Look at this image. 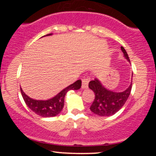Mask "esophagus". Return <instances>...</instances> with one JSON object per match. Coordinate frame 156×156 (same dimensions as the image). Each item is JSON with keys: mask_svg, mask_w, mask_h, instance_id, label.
Segmentation results:
<instances>
[{"mask_svg": "<svg viewBox=\"0 0 156 156\" xmlns=\"http://www.w3.org/2000/svg\"><path fill=\"white\" fill-rule=\"evenodd\" d=\"M89 81V78H83L82 79V89H87L88 88V83Z\"/></svg>", "mask_w": 156, "mask_h": 156, "instance_id": "obj_1", "label": "esophagus"}]
</instances>
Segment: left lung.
Returning <instances> with one entry per match:
<instances>
[{
    "label": "left lung",
    "instance_id": "left-lung-1",
    "mask_svg": "<svg viewBox=\"0 0 156 156\" xmlns=\"http://www.w3.org/2000/svg\"><path fill=\"white\" fill-rule=\"evenodd\" d=\"M121 50L125 58L130 62L125 48L121 47ZM89 87L95 94V98L90 107L91 111L101 117H108L117 113L125 105L131 92L132 83L126 90L122 92H112L105 89L97 78L89 82Z\"/></svg>",
    "mask_w": 156,
    "mask_h": 156
}]
</instances>
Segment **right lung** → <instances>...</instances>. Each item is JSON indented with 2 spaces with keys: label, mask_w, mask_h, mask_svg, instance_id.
Returning a JSON list of instances; mask_svg holds the SVG:
<instances>
[{
  "label": "right lung",
  "mask_w": 156,
  "mask_h": 156,
  "mask_svg": "<svg viewBox=\"0 0 156 156\" xmlns=\"http://www.w3.org/2000/svg\"><path fill=\"white\" fill-rule=\"evenodd\" d=\"M51 35V34H47L46 36ZM81 87V80H78L75 83L68 86L62 92H60L55 96L54 98H51L47 101H37L29 98L28 95L25 94L23 89L20 88L21 94L26 104L30 109H31L35 114L42 117H51L56 116L62 112L64 107V97L68 91L69 90H77L79 89Z\"/></svg>",
  "instance_id": "1"
}]
</instances>
